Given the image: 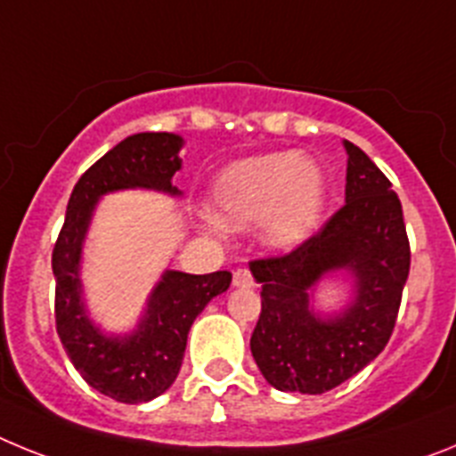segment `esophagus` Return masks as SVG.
I'll use <instances>...</instances> for the list:
<instances>
[{
  "label": "esophagus",
  "mask_w": 456,
  "mask_h": 456,
  "mask_svg": "<svg viewBox=\"0 0 456 456\" xmlns=\"http://www.w3.org/2000/svg\"><path fill=\"white\" fill-rule=\"evenodd\" d=\"M232 285L235 288H253V276L248 269H235V273H232Z\"/></svg>",
  "instance_id": "esophagus-1"
}]
</instances>
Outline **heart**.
Listing matches in <instances>:
<instances>
[{"label": "heart", "mask_w": 456, "mask_h": 456, "mask_svg": "<svg viewBox=\"0 0 456 456\" xmlns=\"http://www.w3.org/2000/svg\"><path fill=\"white\" fill-rule=\"evenodd\" d=\"M326 180L299 152H269L232 162L216 175L212 215L225 228L244 231L260 221V237L273 251L301 247L322 221Z\"/></svg>", "instance_id": "obj_1"}]
</instances>
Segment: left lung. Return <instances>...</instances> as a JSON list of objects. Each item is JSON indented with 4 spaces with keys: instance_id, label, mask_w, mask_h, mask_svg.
<instances>
[{
    "instance_id": "1",
    "label": "left lung",
    "mask_w": 456,
    "mask_h": 456,
    "mask_svg": "<svg viewBox=\"0 0 456 456\" xmlns=\"http://www.w3.org/2000/svg\"><path fill=\"white\" fill-rule=\"evenodd\" d=\"M342 143L345 205L292 253L251 263L263 285L251 354L263 377L285 393L322 395L372 363L388 345L409 278L400 199L361 148ZM333 273L353 281V299L340 314L324 316L312 308V292Z\"/></svg>"
}]
</instances>
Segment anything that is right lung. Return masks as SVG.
<instances>
[{
  "mask_svg": "<svg viewBox=\"0 0 456 456\" xmlns=\"http://www.w3.org/2000/svg\"><path fill=\"white\" fill-rule=\"evenodd\" d=\"M184 139L171 132H141L123 139L84 173L68 200L66 221L52 253L54 317L68 358L91 388L125 404L167 393L183 365L187 333L209 301L231 288V272L162 273L136 329L116 336L91 320L82 288V251L98 200L123 189L183 196L173 175L183 168Z\"/></svg>",
  "mask_w": 456,
  "mask_h": 456,
  "instance_id": "obj_1",
  "label": "right lung"
}]
</instances>
